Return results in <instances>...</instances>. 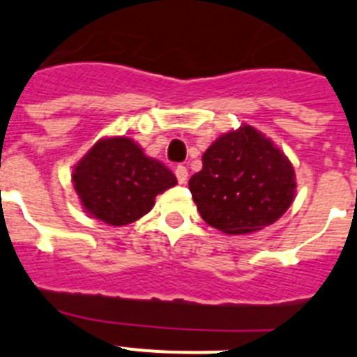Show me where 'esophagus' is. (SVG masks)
I'll list each match as a JSON object with an SVG mask.
<instances>
[{"label":"esophagus","instance_id":"esophagus-1","mask_svg":"<svg viewBox=\"0 0 357 357\" xmlns=\"http://www.w3.org/2000/svg\"><path fill=\"white\" fill-rule=\"evenodd\" d=\"M176 178H178V181L181 183V185H185L186 179H188V169H186L185 165L176 167Z\"/></svg>","mask_w":357,"mask_h":357}]
</instances>
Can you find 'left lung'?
<instances>
[{
	"label": "left lung",
	"instance_id": "1",
	"mask_svg": "<svg viewBox=\"0 0 357 357\" xmlns=\"http://www.w3.org/2000/svg\"><path fill=\"white\" fill-rule=\"evenodd\" d=\"M188 188L204 222L226 234H249L287 213L297 183L288 156L261 131L242 124L204 151Z\"/></svg>",
	"mask_w": 357,
	"mask_h": 357
}]
</instances>
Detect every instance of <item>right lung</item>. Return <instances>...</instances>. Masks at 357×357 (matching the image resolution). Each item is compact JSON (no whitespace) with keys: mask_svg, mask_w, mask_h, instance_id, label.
I'll list each match as a JSON object with an SVG mask.
<instances>
[{"mask_svg":"<svg viewBox=\"0 0 357 357\" xmlns=\"http://www.w3.org/2000/svg\"><path fill=\"white\" fill-rule=\"evenodd\" d=\"M73 185L85 213L108 226H126L149 213L156 195L178 179L128 137H105L76 163Z\"/></svg>","mask_w":357,"mask_h":357,"instance_id":"right-lung-1","label":"right lung"}]
</instances>
